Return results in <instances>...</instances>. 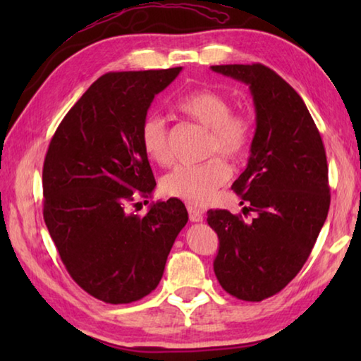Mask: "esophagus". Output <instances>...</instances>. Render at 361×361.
Listing matches in <instances>:
<instances>
[{
	"mask_svg": "<svg viewBox=\"0 0 361 361\" xmlns=\"http://www.w3.org/2000/svg\"><path fill=\"white\" fill-rule=\"evenodd\" d=\"M188 213H189V221H192V223H200L204 219L202 212H199L197 209H194V207H191V205L188 207Z\"/></svg>",
	"mask_w": 361,
	"mask_h": 361,
	"instance_id": "esophagus-1",
	"label": "esophagus"
}]
</instances>
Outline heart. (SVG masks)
I'll list each match as a JSON object with an SVG mask.
<instances>
[{"label":"heart","mask_w":361,"mask_h":361,"mask_svg":"<svg viewBox=\"0 0 361 361\" xmlns=\"http://www.w3.org/2000/svg\"><path fill=\"white\" fill-rule=\"evenodd\" d=\"M176 109L189 119L210 129L207 142L209 154L219 152L229 161L247 156L253 140L255 121L245 111H232L228 97L210 89L189 92L176 102ZM143 152L159 166L170 164L167 127L159 116H148L140 127ZM231 176V169L223 157H212L197 166H176L162 180V191L192 205L209 204Z\"/></svg>","instance_id":"obj_1"}]
</instances>
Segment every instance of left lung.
Masks as SVG:
<instances>
[{"label": "left lung", "mask_w": 361, "mask_h": 361, "mask_svg": "<svg viewBox=\"0 0 361 361\" xmlns=\"http://www.w3.org/2000/svg\"><path fill=\"white\" fill-rule=\"evenodd\" d=\"M245 82L253 97L256 130L247 169L232 189L245 221L228 210H209L219 248L213 269L219 285L242 301H262L301 271L329 209L328 164L320 132L291 85L261 63L215 65Z\"/></svg>", "instance_id": "1"}]
</instances>
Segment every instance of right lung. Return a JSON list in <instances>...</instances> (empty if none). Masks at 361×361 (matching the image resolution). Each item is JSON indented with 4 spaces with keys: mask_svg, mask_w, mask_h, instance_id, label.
<instances>
[{
    "mask_svg": "<svg viewBox=\"0 0 361 361\" xmlns=\"http://www.w3.org/2000/svg\"><path fill=\"white\" fill-rule=\"evenodd\" d=\"M180 71L106 73L66 113L49 143L44 223L71 279L103 302L129 304L149 295L188 223L178 199L152 204L143 216L127 212L133 199L156 188L140 127L154 97Z\"/></svg>",
    "mask_w": 361,
    "mask_h": 361,
    "instance_id": "right-lung-1",
    "label": "right lung"
}]
</instances>
